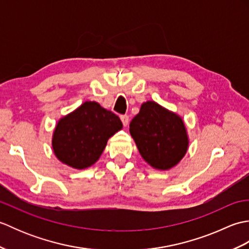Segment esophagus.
Here are the masks:
<instances>
[{"instance_id":"1","label":"esophagus","mask_w":249,"mask_h":249,"mask_svg":"<svg viewBox=\"0 0 249 249\" xmlns=\"http://www.w3.org/2000/svg\"><path fill=\"white\" fill-rule=\"evenodd\" d=\"M121 121H122V123H123L124 126H127L128 123H129V116L126 115V114L121 115Z\"/></svg>"}]
</instances>
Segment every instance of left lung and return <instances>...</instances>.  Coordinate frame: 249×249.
Here are the masks:
<instances>
[{
  "label": "left lung",
  "instance_id": "1",
  "mask_svg": "<svg viewBox=\"0 0 249 249\" xmlns=\"http://www.w3.org/2000/svg\"><path fill=\"white\" fill-rule=\"evenodd\" d=\"M129 131L142 158L158 170L178 165L188 149L183 120L155 102L141 105L139 113L130 122Z\"/></svg>",
  "mask_w": 249,
  "mask_h": 249
}]
</instances>
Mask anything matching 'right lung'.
I'll list each match as a JSON object with an SVG mask.
<instances>
[{
  "label": "right lung",
  "mask_w": 249,
  "mask_h": 249,
  "mask_svg": "<svg viewBox=\"0 0 249 249\" xmlns=\"http://www.w3.org/2000/svg\"><path fill=\"white\" fill-rule=\"evenodd\" d=\"M122 127L118 115L96 102H86L57 122L52 147L63 163L86 169L98 160L108 139Z\"/></svg>",
  "instance_id": "right-lung-1"
}]
</instances>
